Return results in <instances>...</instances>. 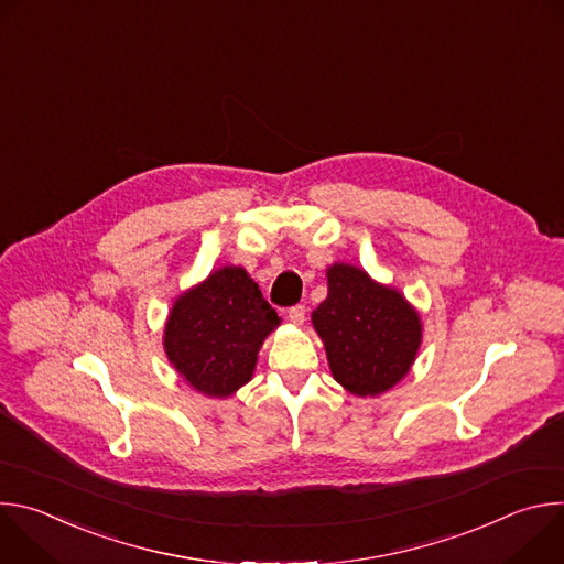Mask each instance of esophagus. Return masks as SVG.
Masks as SVG:
<instances>
[{
	"mask_svg": "<svg viewBox=\"0 0 564 564\" xmlns=\"http://www.w3.org/2000/svg\"><path fill=\"white\" fill-rule=\"evenodd\" d=\"M288 318L292 321L294 326H301L303 318H305V305H292V307L288 310Z\"/></svg>",
	"mask_w": 564,
	"mask_h": 564,
	"instance_id": "34e87169",
	"label": "esophagus"
}]
</instances>
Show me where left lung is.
I'll use <instances>...</instances> for the list:
<instances>
[{"label":"left lung","mask_w":564,"mask_h":564,"mask_svg":"<svg viewBox=\"0 0 564 564\" xmlns=\"http://www.w3.org/2000/svg\"><path fill=\"white\" fill-rule=\"evenodd\" d=\"M328 296L312 312L333 377L357 397H377L404 379L422 346L417 310L361 268H328Z\"/></svg>","instance_id":"8db88e82"}]
</instances>
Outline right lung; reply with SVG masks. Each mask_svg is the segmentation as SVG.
I'll return each instance as SVG.
<instances>
[{"label": "right lung", "instance_id": "1", "mask_svg": "<svg viewBox=\"0 0 564 564\" xmlns=\"http://www.w3.org/2000/svg\"><path fill=\"white\" fill-rule=\"evenodd\" d=\"M279 324L254 279L225 265L174 301L163 346L192 388L223 399L252 379L259 350Z\"/></svg>", "mask_w": 564, "mask_h": 564}]
</instances>
